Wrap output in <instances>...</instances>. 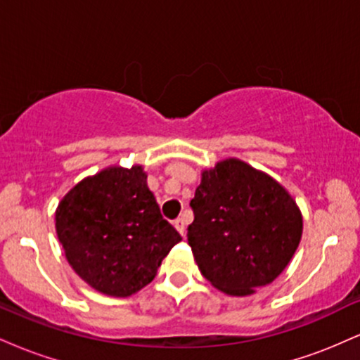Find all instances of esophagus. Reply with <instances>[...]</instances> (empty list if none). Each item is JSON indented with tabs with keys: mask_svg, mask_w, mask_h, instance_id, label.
<instances>
[{
	"mask_svg": "<svg viewBox=\"0 0 360 360\" xmlns=\"http://www.w3.org/2000/svg\"><path fill=\"white\" fill-rule=\"evenodd\" d=\"M174 226H176V230H177V232H179L181 235L186 233V220H184L183 217L177 218V220H174Z\"/></svg>",
	"mask_w": 360,
	"mask_h": 360,
	"instance_id": "1",
	"label": "esophagus"
}]
</instances>
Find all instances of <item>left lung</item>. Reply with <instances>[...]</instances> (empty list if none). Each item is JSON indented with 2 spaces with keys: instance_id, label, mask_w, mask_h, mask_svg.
Returning <instances> with one entry per match:
<instances>
[{
  "instance_id": "obj_1",
  "label": "left lung",
  "mask_w": 360,
  "mask_h": 360,
  "mask_svg": "<svg viewBox=\"0 0 360 360\" xmlns=\"http://www.w3.org/2000/svg\"><path fill=\"white\" fill-rule=\"evenodd\" d=\"M188 243L214 288L247 296L286 269L303 233L300 208L286 189L238 159L203 171L191 200Z\"/></svg>"
}]
</instances>
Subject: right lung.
<instances>
[{"mask_svg":"<svg viewBox=\"0 0 360 360\" xmlns=\"http://www.w3.org/2000/svg\"><path fill=\"white\" fill-rule=\"evenodd\" d=\"M56 230L76 274L117 298L147 286L181 242L160 214L142 166H113L77 183L57 206Z\"/></svg>","mask_w":360,"mask_h":360,"instance_id":"obj_1","label":"right lung"}]
</instances>
